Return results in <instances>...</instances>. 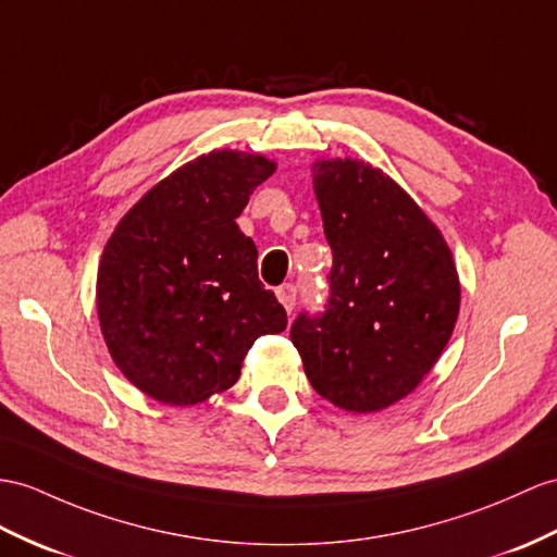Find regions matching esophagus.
I'll return each instance as SVG.
<instances>
[{
  "mask_svg": "<svg viewBox=\"0 0 557 557\" xmlns=\"http://www.w3.org/2000/svg\"><path fill=\"white\" fill-rule=\"evenodd\" d=\"M276 297H278V302L283 305V309L290 311L295 309V302H297V288L293 286V283H283L281 288H276Z\"/></svg>",
  "mask_w": 557,
  "mask_h": 557,
  "instance_id": "obj_1",
  "label": "esophagus"
}]
</instances>
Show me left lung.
Segmentation results:
<instances>
[{
    "instance_id": "1",
    "label": "left lung",
    "mask_w": 557,
    "mask_h": 557,
    "mask_svg": "<svg viewBox=\"0 0 557 557\" xmlns=\"http://www.w3.org/2000/svg\"><path fill=\"white\" fill-rule=\"evenodd\" d=\"M331 297L300 314L290 341L323 399L375 413L409 397L437 363L460 309L451 248L435 222L383 170L359 158L311 165Z\"/></svg>"
}]
</instances>
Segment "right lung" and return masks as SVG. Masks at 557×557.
I'll return each mask as SVG.
<instances>
[{
	"label": "right lung",
	"mask_w": 557,
	"mask_h": 557,
	"mask_svg": "<svg viewBox=\"0 0 557 557\" xmlns=\"http://www.w3.org/2000/svg\"><path fill=\"white\" fill-rule=\"evenodd\" d=\"M276 172L260 153H202L134 202L108 238L97 314L127 381L168 406L232 387L260 335L286 331V309L257 278V248L236 216Z\"/></svg>",
	"instance_id": "1"
}]
</instances>
